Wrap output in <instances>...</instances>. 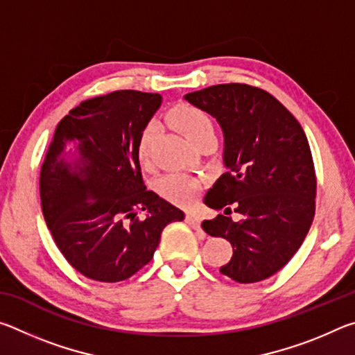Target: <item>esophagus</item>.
Masks as SVG:
<instances>
[{
	"label": "esophagus",
	"instance_id": "obj_1",
	"mask_svg": "<svg viewBox=\"0 0 355 355\" xmlns=\"http://www.w3.org/2000/svg\"><path fill=\"white\" fill-rule=\"evenodd\" d=\"M186 222H188V224L192 228H194V230H197V233H199V238H205V232H203L200 228V218H199V216L188 213V214H186Z\"/></svg>",
	"mask_w": 355,
	"mask_h": 355
}]
</instances>
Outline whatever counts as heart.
I'll return each mask as SVG.
<instances>
[{
    "label": "heart",
    "instance_id": "obj_1",
    "mask_svg": "<svg viewBox=\"0 0 355 355\" xmlns=\"http://www.w3.org/2000/svg\"><path fill=\"white\" fill-rule=\"evenodd\" d=\"M171 123L182 131V133L194 144L202 141L207 136H214V120L202 107L189 103L173 106L167 114ZM158 136L156 123H147L141 131L137 139L136 155L142 166H148L152 161L153 144ZM159 194L177 205H188L196 199L200 191V182L196 177L186 173H169L158 182Z\"/></svg>",
    "mask_w": 355,
    "mask_h": 355
}]
</instances>
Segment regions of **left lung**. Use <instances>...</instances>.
<instances>
[{"mask_svg": "<svg viewBox=\"0 0 355 355\" xmlns=\"http://www.w3.org/2000/svg\"><path fill=\"white\" fill-rule=\"evenodd\" d=\"M184 98L216 117L225 137L227 172L203 199L222 213L202 222L208 235L233 248L219 271L239 284L271 277L313 222L316 173L307 136L277 98L249 84H216ZM232 209L240 214L236 223Z\"/></svg>", "mask_w": 355, "mask_h": 355, "instance_id": "1", "label": "left lung"}]
</instances>
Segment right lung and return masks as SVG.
Instances as JSON below:
<instances>
[{"instance_id":"obj_1","label":"right lung","mask_w":355,"mask_h":355,"mask_svg":"<svg viewBox=\"0 0 355 355\" xmlns=\"http://www.w3.org/2000/svg\"><path fill=\"white\" fill-rule=\"evenodd\" d=\"M159 94L116 91L81 101L59 122L40 171L42 211L71 268L122 282L152 260L161 232L184 213L148 191L136 155ZM78 142L75 162L64 144Z\"/></svg>"}]
</instances>
